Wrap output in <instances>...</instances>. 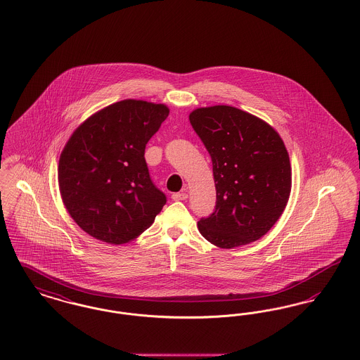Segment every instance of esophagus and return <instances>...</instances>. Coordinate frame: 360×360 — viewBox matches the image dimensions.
Wrapping results in <instances>:
<instances>
[{"label":"esophagus","instance_id":"esophagus-1","mask_svg":"<svg viewBox=\"0 0 360 360\" xmlns=\"http://www.w3.org/2000/svg\"><path fill=\"white\" fill-rule=\"evenodd\" d=\"M174 201H185L188 198V193L186 191H179V193H174L172 195Z\"/></svg>","mask_w":360,"mask_h":360}]
</instances>
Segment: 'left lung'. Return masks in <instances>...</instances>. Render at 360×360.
<instances>
[{"label": "left lung", "mask_w": 360, "mask_h": 360, "mask_svg": "<svg viewBox=\"0 0 360 360\" xmlns=\"http://www.w3.org/2000/svg\"><path fill=\"white\" fill-rule=\"evenodd\" d=\"M188 119L212 158L216 184L214 210L198 221L201 235L221 248L260 239L290 195L282 139L267 122L233 106L200 108Z\"/></svg>", "instance_id": "obj_1"}]
</instances>
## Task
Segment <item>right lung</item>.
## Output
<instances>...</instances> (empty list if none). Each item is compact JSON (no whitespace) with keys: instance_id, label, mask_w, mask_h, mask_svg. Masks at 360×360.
I'll list each match as a JSON object with an SVG mask.
<instances>
[{"instance_id":"add662e5","label":"right lung","mask_w":360,"mask_h":360,"mask_svg":"<svg viewBox=\"0 0 360 360\" xmlns=\"http://www.w3.org/2000/svg\"><path fill=\"white\" fill-rule=\"evenodd\" d=\"M167 116L166 105L124 100L70 137L59 159V188L86 233L124 244L154 223L167 198L150 176L144 151Z\"/></svg>"}]
</instances>
